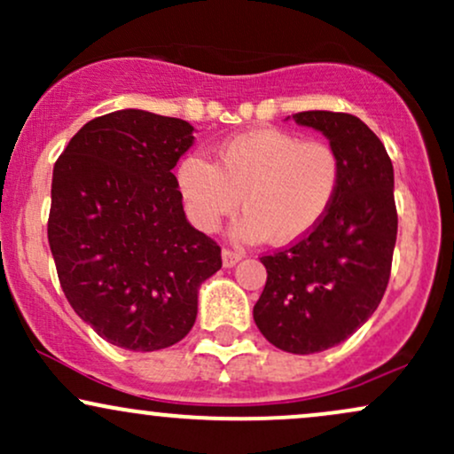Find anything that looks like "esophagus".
<instances>
[{"label":"esophagus","mask_w":454,"mask_h":454,"mask_svg":"<svg viewBox=\"0 0 454 454\" xmlns=\"http://www.w3.org/2000/svg\"><path fill=\"white\" fill-rule=\"evenodd\" d=\"M245 256L243 252H237V249H223L222 252V260H223V267H234Z\"/></svg>","instance_id":"esophagus-1"}]
</instances>
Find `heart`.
I'll return each instance as SVG.
<instances>
[{"label":"heart","instance_id":"obj_1","mask_svg":"<svg viewBox=\"0 0 454 454\" xmlns=\"http://www.w3.org/2000/svg\"><path fill=\"white\" fill-rule=\"evenodd\" d=\"M341 184L340 153L325 140H303L278 128L252 129L222 145L215 164L187 155L176 187L198 231H217L245 211L239 232L249 241L294 243L325 220Z\"/></svg>","mask_w":454,"mask_h":454}]
</instances>
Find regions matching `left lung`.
Here are the masks:
<instances>
[{"label":"left lung","instance_id":"left-lung-1","mask_svg":"<svg viewBox=\"0 0 454 454\" xmlns=\"http://www.w3.org/2000/svg\"><path fill=\"white\" fill-rule=\"evenodd\" d=\"M293 119L340 153L341 184L314 231L260 258L267 284L254 322L279 350L314 354L346 341L382 301L397 241L395 176L382 140L354 114L305 111Z\"/></svg>","mask_w":454,"mask_h":454}]
</instances>
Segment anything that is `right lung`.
I'll return each instance as SVG.
<instances>
[{"label": "right lung", "mask_w": 454, "mask_h": 454, "mask_svg": "<svg viewBox=\"0 0 454 454\" xmlns=\"http://www.w3.org/2000/svg\"><path fill=\"white\" fill-rule=\"evenodd\" d=\"M184 119L137 108L91 119L55 161L49 245L72 309L108 343L153 352L194 326L220 245L185 220L173 168Z\"/></svg>", "instance_id": "add662e5"}]
</instances>
